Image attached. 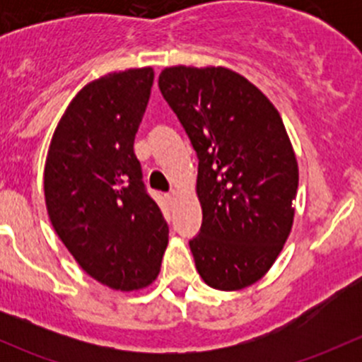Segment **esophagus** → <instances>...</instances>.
<instances>
[{"label": "esophagus", "instance_id": "1", "mask_svg": "<svg viewBox=\"0 0 362 362\" xmlns=\"http://www.w3.org/2000/svg\"><path fill=\"white\" fill-rule=\"evenodd\" d=\"M177 196H178V191H175V189H173V191H170V192H168V194H166V198H168V202H170V203H173L175 199H177Z\"/></svg>", "mask_w": 362, "mask_h": 362}]
</instances>
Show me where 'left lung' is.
<instances>
[{
    "label": "left lung",
    "instance_id": "8db88e82",
    "mask_svg": "<svg viewBox=\"0 0 362 362\" xmlns=\"http://www.w3.org/2000/svg\"><path fill=\"white\" fill-rule=\"evenodd\" d=\"M159 89L196 154L202 231L189 242L204 284L240 291L261 280L289 238L299 170L279 110L222 66H171Z\"/></svg>",
    "mask_w": 362,
    "mask_h": 362
}]
</instances>
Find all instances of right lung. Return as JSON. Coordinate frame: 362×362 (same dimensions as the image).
<instances>
[{
    "instance_id": "obj_1",
    "label": "right lung",
    "mask_w": 362,
    "mask_h": 362,
    "mask_svg": "<svg viewBox=\"0 0 362 362\" xmlns=\"http://www.w3.org/2000/svg\"><path fill=\"white\" fill-rule=\"evenodd\" d=\"M152 83L147 66L83 86L54 131L43 171L61 242L87 275L124 293L158 279L168 247V226L133 148Z\"/></svg>"
}]
</instances>
